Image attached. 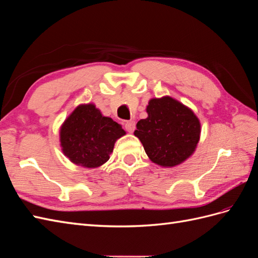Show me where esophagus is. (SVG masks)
<instances>
[{"mask_svg": "<svg viewBox=\"0 0 258 258\" xmlns=\"http://www.w3.org/2000/svg\"><path fill=\"white\" fill-rule=\"evenodd\" d=\"M124 128H125V130L128 131V133H134L135 129H136V123H135V121H134V120L125 121Z\"/></svg>", "mask_w": 258, "mask_h": 258, "instance_id": "esophagus-1", "label": "esophagus"}]
</instances>
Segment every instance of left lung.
<instances>
[{
    "label": "left lung",
    "instance_id": "1",
    "mask_svg": "<svg viewBox=\"0 0 258 258\" xmlns=\"http://www.w3.org/2000/svg\"><path fill=\"white\" fill-rule=\"evenodd\" d=\"M148 117L137 123L149 159L162 167H174L190 158L200 139V121L194 111L171 96L152 98Z\"/></svg>",
    "mask_w": 258,
    "mask_h": 258
}]
</instances>
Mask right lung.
Segmentation results:
<instances>
[{
    "label": "right lung",
    "mask_w": 258,
    "mask_h": 258,
    "mask_svg": "<svg viewBox=\"0 0 258 258\" xmlns=\"http://www.w3.org/2000/svg\"><path fill=\"white\" fill-rule=\"evenodd\" d=\"M124 135L121 124L103 116L93 103L81 104L61 125L60 146L75 165L96 168L109 160L115 142Z\"/></svg>",
    "instance_id": "right-lung-1"
}]
</instances>
